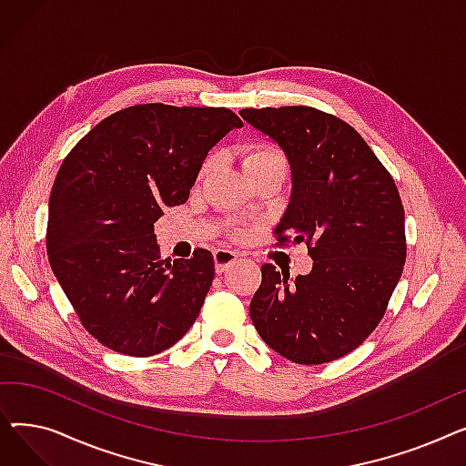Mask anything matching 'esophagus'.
Instances as JSON below:
<instances>
[{
  "label": "esophagus",
  "instance_id": "34e87169",
  "mask_svg": "<svg viewBox=\"0 0 466 466\" xmlns=\"http://www.w3.org/2000/svg\"><path fill=\"white\" fill-rule=\"evenodd\" d=\"M213 260H215V270L217 274L228 270L232 264H236L239 260V255L236 251H228V249H217L213 253Z\"/></svg>",
  "mask_w": 466,
  "mask_h": 466
}]
</instances>
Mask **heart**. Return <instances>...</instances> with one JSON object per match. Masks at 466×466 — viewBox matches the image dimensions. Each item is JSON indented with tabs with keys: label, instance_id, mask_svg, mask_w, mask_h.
<instances>
[{
	"label": "heart",
	"instance_id": "b5f03b06",
	"mask_svg": "<svg viewBox=\"0 0 466 466\" xmlns=\"http://www.w3.org/2000/svg\"><path fill=\"white\" fill-rule=\"evenodd\" d=\"M276 162H285V160H283V155L270 145H253L251 149H248L246 155H243V169H246V174H248V171L257 169V167H262V166H268V164H276ZM215 166H217L215 157H209L200 167L198 179L202 181V179L209 177L213 174Z\"/></svg>",
	"mask_w": 466,
	"mask_h": 466
}]
</instances>
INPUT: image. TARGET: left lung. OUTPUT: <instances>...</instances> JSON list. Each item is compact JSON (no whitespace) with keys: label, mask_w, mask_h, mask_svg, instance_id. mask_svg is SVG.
<instances>
[{"label":"left lung","mask_w":466,"mask_h":466,"mask_svg":"<svg viewBox=\"0 0 466 466\" xmlns=\"http://www.w3.org/2000/svg\"><path fill=\"white\" fill-rule=\"evenodd\" d=\"M287 157L292 192L279 243H306L311 272L264 264L249 306L260 338L299 364H323L372 334L406 262L399 188L360 134L315 107L241 109Z\"/></svg>","instance_id":"left-lung-1"}]
</instances>
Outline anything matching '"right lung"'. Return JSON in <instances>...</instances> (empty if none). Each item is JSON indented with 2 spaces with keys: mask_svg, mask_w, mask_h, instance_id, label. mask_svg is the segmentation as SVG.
Segmentation results:
<instances>
[{
  "mask_svg": "<svg viewBox=\"0 0 466 466\" xmlns=\"http://www.w3.org/2000/svg\"><path fill=\"white\" fill-rule=\"evenodd\" d=\"M243 127L227 107L143 104L96 125L64 158L48 200L46 253L79 321L100 344L151 357L179 341L215 276L196 249L162 260L155 223L185 204L211 147Z\"/></svg>",
  "mask_w": 466,
  "mask_h": 466,
  "instance_id": "obj_1",
  "label": "right lung"
}]
</instances>
